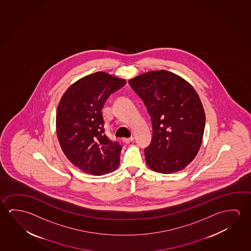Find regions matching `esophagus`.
I'll list each match as a JSON object with an SVG mask.
<instances>
[{
    "label": "esophagus",
    "mask_w": 251,
    "mask_h": 251,
    "mask_svg": "<svg viewBox=\"0 0 251 251\" xmlns=\"http://www.w3.org/2000/svg\"><path fill=\"white\" fill-rule=\"evenodd\" d=\"M133 140V138L132 137H130V138H124L123 141L126 144H129L130 142H131Z\"/></svg>",
    "instance_id": "34e87169"
}]
</instances>
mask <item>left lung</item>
Segmentation results:
<instances>
[{"mask_svg":"<svg viewBox=\"0 0 251 251\" xmlns=\"http://www.w3.org/2000/svg\"><path fill=\"white\" fill-rule=\"evenodd\" d=\"M151 116L152 138L145 149L148 167L161 174L182 170L199 151L205 112L199 96L182 77L167 71L129 80Z\"/></svg>","mask_w":251,"mask_h":251,"instance_id":"1","label":"left lung"}]
</instances>
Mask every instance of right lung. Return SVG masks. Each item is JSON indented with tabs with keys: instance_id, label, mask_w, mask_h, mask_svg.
Masks as SVG:
<instances>
[{
	"instance_id": "obj_1",
	"label": "right lung",
	"mask_w": 251,
	"mask_h": 251,
	"mask_svg": "<svg viewBox=\"0 0 251 251\" xmlns=\"http://www.w3.org/2000/svg\"><path fill=\"white\" fill-rule=\"evenodd\" d=\"M126 80L99 72L68 88L56 112V134L67 159L82 171L103 175L120 165L122 146L104 133L102 109Z\"/></svg>"
}]
</instances>
